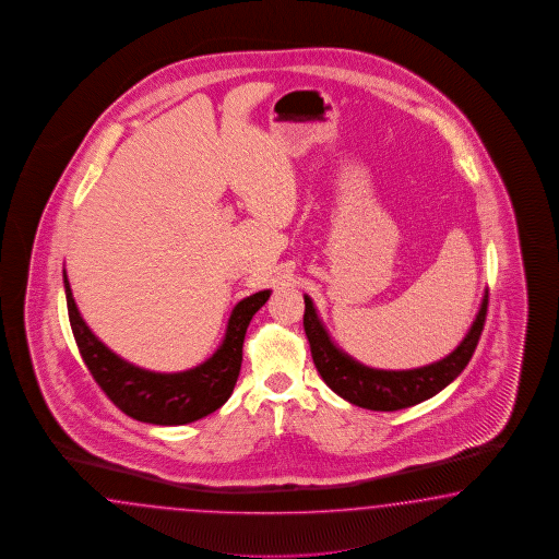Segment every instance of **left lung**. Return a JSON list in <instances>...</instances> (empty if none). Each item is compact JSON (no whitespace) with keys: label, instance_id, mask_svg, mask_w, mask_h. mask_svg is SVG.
<instances>
[{"label":"left lung","instance_id":"obj_1","mask_svg":"<svg viewBox=\"0 0 559 559\" xmlns=\"http://www.w3.org/2000/svg\"><path fill=\"white\" fill-rule=\"evenodd\" d=\"M304 330L310 343L316 369L324 379V383L336 395L358 407L372 412H397L412 407L415 403L430 400L464 371L485 329L488 292L464 341L442 360L409 371L371 369L348 357L332 343L329 330L324 329L322 320L318 318L314 301L310 300V296H304Z\"/></svg>","mask_w":559,"mask_h":559}]
</instances>
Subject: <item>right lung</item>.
Here are the masks:
<instances>
[{"mask_svg": "<svg viewBox=\"0 0 559 559\" xmlns=\"http://www.w3.org/2000/svg\"><path fill=\"white\" fill-rule=\"evenodd\" d=\"M62 277L72 334L86 369L123 414L154 426L190 424L225 405L241 371L247 326L272 294L263 289L239 301L230 312L223 343L199 367L180 372H154L131 365L100 343L74 304L67 272Z\"/></svg>", "mask_w": 559, "mask_h": 559, "instance_id": "right-lung-1", "label": "right lung"}]
</instances>
